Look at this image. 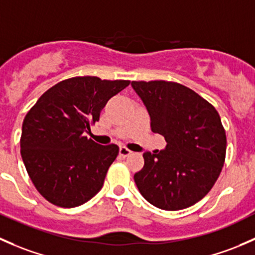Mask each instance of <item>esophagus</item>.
Segmentation results:
<instances>
[{
    "label": "esophagus",
    "instance_id": "obj_1",
    "mask_svg": "<svg viewBox=\"0 0 255 255\" xmlns=\"http://www.w3.org/2000/svg\"><path fill=\"white\" fill-rule=\"evenodd\" d=\"M131 153H132V152H131L128 148H127V147H120V148H119L120 157H124V158H125V157L130 156Z\"/></svg>",
    "mask_w": 255,
    "mask_h": 255
}]
</instances>
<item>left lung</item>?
<instances>
[{"mask_svg":"<svg viewBox=\"0 0 255 255\" xmlns=\"http://www.w3.org/2000/svg\"><path fill=\"white\" fill-rule=\"evenodd\" d=\"M153 132L166 138L157 153L145 152L135 173L141 195L162 210H183L211 190L226 157V132L214 106L193 89L168 81H132Z\"/></svg>","mask_w":255,"mask_h":255,"instance_id":"obj_1","label":"left lung"}]
</instances>
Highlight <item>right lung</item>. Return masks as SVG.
<instances>
[{
    "label": "right lung",
    "mask_w": 255,
    "mask_h": 255,
    "mask_svg": "<svg viewBox=\"0 0 255 255\" xmlns=\"http://www.w3.org/2000/svg\"><path fill=\"white\" fill-rule=\"evenodd\" d=\"M128 85L72 77L48 89L27 113L20 154L34 186L49 203L76 207L101 190L119 147L102 146L83 133L98 122L107 102Z\"/></svg>",
    "instance_id": "right-lung-1"
}]
</instances>
